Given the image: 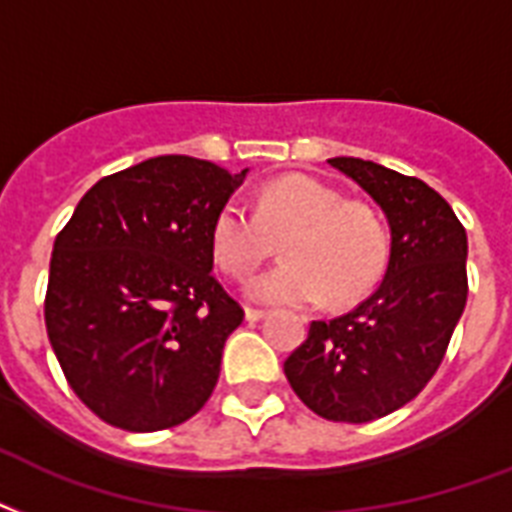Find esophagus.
Here are the masks:
<instances>
[{"mask_svg":"<svg viewBox=\"0 0 512 512\" xmlns=\"http://www.w3.org/2000/svg\"><path fill=\"white\" fill-rule=\"evenodd\" d=\"M244 317H247V322H260V319L268 317V311H265V308H252V306H249L247 311H244Z\"/></svg>","mask_w":512,"mask_h":512,"instance_id":"obj_1","label":"esophagus"}]
</instances>
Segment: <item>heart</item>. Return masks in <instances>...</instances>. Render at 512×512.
<instances>
[{
  "mask_svg": "<svg viewBox=\"0 0 512 512\" xmlns=\"http://www.w3.org/2000/svg\"><path fill=\"white\" fill-rule=\"evenodd\" d=\"M284 263L247 284V295L282 306L343 308L384 276L389 230L373 206L346 201L341 190L308 174H287L257 195L255 212L239 201L220 206L212 252L222 271L247 276L282 239Z\"/></svg>",
  "mask_w": 512,
  "mask_h": 512,
  "instance_id": "1",
  "label": "heart"
}]
</instances>
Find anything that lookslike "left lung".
<instances>
[{"instance_id":"1","label":"left lung","mask_w":512,"mask_h":512,"mask_svg":"<svg viewBox=\"0 0 512 512\" xmlns=\"http://www.w3.org/2000/svg\"><path fill=\"white\" fill-rule=\"evenodd\" d=\"M386 214L392 244L376 292L284 360L295 395L327 421L365 424L411 403L446 357L467 303V233L427 182L362 158H330Z\"/></svg>"}]
</instances>
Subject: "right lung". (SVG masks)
I'll use <instances>...</instances> for the list:
<instances>
[{"mask_svg":"<svg viewBox=\"0 0 512 512\" xmlns=\"http://www.w3.org/2000/svg\"><path fill=\"white\" fill-rule=\"evenodd\" d=\"M247 169L158 155L99 179L56 236L45 327L101 421L177 427L204 408L244 308L214 279L212 222Z\"/></svg>","mask_w":512,"mask_h":512,"instance_id":"right-lung-1","label":"right lung"}]
</instances>
